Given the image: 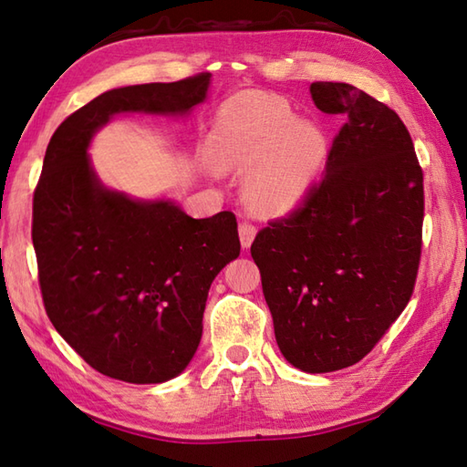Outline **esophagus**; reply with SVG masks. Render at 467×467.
<instances>
[{
	"mask_svg": "<svg viewBox=\"0 0 467 467\" xmlns=\"http://www.w3.org/2000/svg\"><path fill=\"white\" fill-rule=\"evenodd\" d=\"M239 236H241L243 249H249V246L254 241V236H256V226L251 224V223H241L239 224Z\"/></svg>",
	"mask_w": 467,
	"mask_h": 467,
	"instance_id": "esophagus-1",
	"label": "esophagus"
}]
</instances>
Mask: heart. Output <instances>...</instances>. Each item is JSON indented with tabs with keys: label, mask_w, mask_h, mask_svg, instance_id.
<instances>
[{
	"label": "heart",
	"mask_w": 467,
	"mask_h": 467,
	"mask_svg": "<svg viewBox=\"0 0 467 467\" xmlns=\"http://www.w3.org/2000/svg\"><path fill=\"white\" fill-rule=\"evenodd\" d=\"M327 154L329 138L319 124L261 92L228 98L206 136L208 162L218 171H246V202L266 216L291 214L305 202Z\"/></svg>",
	"instance_id": "obj_1"
}]
</instances>
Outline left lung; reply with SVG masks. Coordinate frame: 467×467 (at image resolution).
<instances>
[{
  "instance_id": "left-lung-1",
  "label": "left lung",
  "mask_w": 467,
  "mask_h": 467,
  "mask_svg": "<svg viewBox=\"0 0 467 467\" xmlns=\"http://www.w3.org/2000/svg\"><path fill=\"white\" fill-rule=\"evenodd\" d=\"M315 106L345 116L325 176L251 254L283 357L305 373L369 353L413 293L421 256L423 172L391 108L343 82L311 84Z\"/></svg>"
}]
</instances>
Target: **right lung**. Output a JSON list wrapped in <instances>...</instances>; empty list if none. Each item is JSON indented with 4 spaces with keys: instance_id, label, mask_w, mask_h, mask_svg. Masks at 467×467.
Here are the masks:
<instances>
[{
    "instance_id": "1",
    "label": "right lung",
    "mask_w": 467,
    "mask_h": 467,
    "mask_svg": "<svg viewBox=\"0 0 467 467\" xmlns=\"http://www.w3.org/2000/svg\"><path fill=\"white\" fill-rule=\"evenodd\" d=\"M211 74L114 88L59 124L34 194L32 239L46 313L102 375L164 383L192 361L214 276L241 253L233 213L192 218L171 198L128 196L98 178L88 148L114 116L181 118Z\"/></svg>"
}]
</instances>
